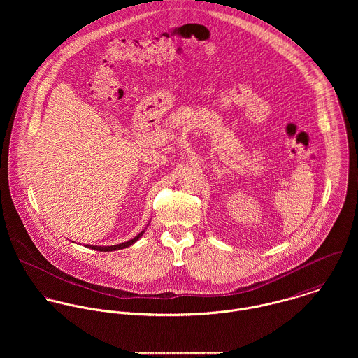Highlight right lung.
Wrapping results in <instances>:
<instances>
[{"instance_id":"add662e5","label":"right lung","mask_w":358,"mask_h":358,"mask_svg":"<svg viewBox=\"0 0 358 358\" xmlns=\"http://www.w3.org/2000/svg\"><path fill=\"white\" fill-rule=\"evenodd\" d=\"M143 233L145 231H142V233H139L135 238H132V240H129V241H127V243H122V244H117V245H111V247H98V245H87L88 248H91V250H95V251H103V252H107V251H117V250H122V248H127V247H129V245H132L134 243H136L142 236H143Z\"/></svg>"}]
</instances>
